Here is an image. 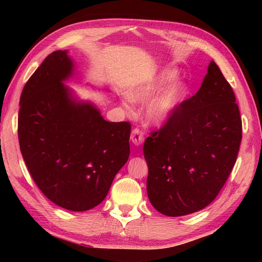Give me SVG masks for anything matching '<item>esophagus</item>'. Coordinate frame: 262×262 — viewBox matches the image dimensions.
Here are the masks:
<instances>
[{"instance_id": "34e87169", "label": "esophagus", "mask_w": 262, "mask_h": 262, "mask_svg": "<svg viewBox=\"0 0 262 262\" xmlns=\"http://www.w3.org/2000/svg\"><path fill=\"white\" fill-rule=\"evenodd\" d=\"M130 140L132 142L135 144V145H141V144L144 142V133L140 129V128H134L132 130V135H130Z\"/></svg>"}]
</instances>
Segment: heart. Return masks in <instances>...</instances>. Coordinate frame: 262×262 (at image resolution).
Masks as SVG:
<instances>
[{
	"label": "heart",
	"instance_id": "1",
	"mask_svg": "<svg viewBox=\"0 0 262 262\" xmlns=\"http://www.w3.org/2000/svg\"><path fill=\"white\" fill-rule=\"evenodd\" d=\"M174 76L176 73L173 71H164L128 91V99L133 103L144 104L149 102L145 110V118L148 124L154 126L164 125L171 119L178 107L185 100L188 92L185 82L174 81L162 91L160 90Z\"/></svg>",
	"mask_w": 262,
	"mask_h": 262
}]
</instances>
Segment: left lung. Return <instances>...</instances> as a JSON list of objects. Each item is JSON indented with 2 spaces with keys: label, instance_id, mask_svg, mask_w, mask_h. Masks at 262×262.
<instances>
[{
  "label": "left lung",
  "instance_id": "obj_1",
  "mask_svg": "<svg viewBox=\"0 0 262 262\" xmlns=\"http://www.w3.org/2000/svg\"><path fill=\"white\" fill-rule=\"evenodd\" d=\"M234 92L214 60L197 93L144 143L153 207L177 217L205 208L235 164L242 120Z\"/></svg>",
  "mask_w": 262,
  "mask_h": 262
}]
</instances>
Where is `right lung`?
<instances>
[{
	"instance_id": "right-lung-1",
	"label": "right lung",
	"mask_w": 262,
	"mask_h": 262,
	"mask_svg": "<svg viewBox=\"0 0 262 262\" xmlns=\"http://www.w3.org/2000/svg\"><path fill=\"white\" fill-rule=\"evenodd\" d=\"M73 73L66 51L49 54L20 97L18 137L29 173L45 196L73 211L96 207L129 158L130 124L103 119L63 84Z\"/></svg>"
}]
</instances>
